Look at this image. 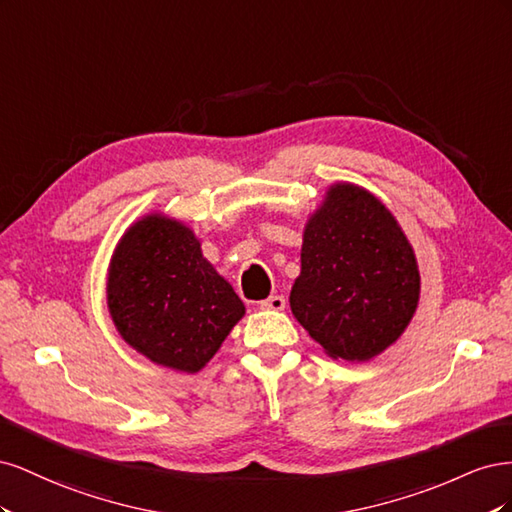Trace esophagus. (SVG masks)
Instances as JSON below:
<instances>
[{
	"instance_id": "1",
	"label": "esophagus",
	"mask_w": 512,
	"mask_h": 512,
	"mask_svg": "<svg viewBox=\"0 0 512 512\" xmlns=\"http://www.w3.org/2000/svg\"><path fill=\"white\" fill-rule=\"evenodd\" d=\"M286 307V299L280 297V294H273V297L260 301V309H267V312H282Z\"/></svg>"
}]
</instances>
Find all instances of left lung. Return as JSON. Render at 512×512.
<instances>
[{
    "label": "left lung",
    "mask_w": 512,
    "mask_h": 512,
    "mask_svg": "<svg viewBox=\"0 0 512 512\" xmlns=\"http://www.w3.org/2000/svg\"><path fill=\"white\" fill-rule=\"evenodd\" d=\"M421 299L412 245L378 196L329 185L303 230L290 309L331 359L363 363L393 346Z\"/></svg>",
    "instance_id": "1"
}]
</instances>
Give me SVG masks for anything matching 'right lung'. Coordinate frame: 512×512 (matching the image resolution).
<instances>
[{"instance_id":"obj_1","label":"right lung","mask_w":512,"mask_h":512,"mask_svg":"<svg viewBox=\"0 0 512 512\" xmlns=\"http://www.w3.org/2000/svg\"><path fill=\"white\" fill-rule=\"evenodd\" d=\"M106 305L123 342L183 374L203 369L245 316L194 230L160 211L123 232L108 265Z\"/></svg>"}]
</instances>
